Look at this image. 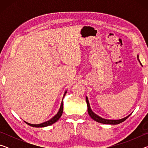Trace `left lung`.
Masks as SVG:
<instances>
[{
	"instance_id": "left-lung-1",
	"label": "left lung",
	"mask_w": 148,
	"mask_h": 148,
	"mask_svg": "<svg viewBox=\"0 0 148 148\" xmlns=\"http://www.w3.org/2000/svg\"><path fill=\"white\" fill-rule=\"evenodd\" d=\"M137 58H138V61H139L140 64H141V66H142V64H141V62H140V60H139V56L138 55H137ZM86 102H87V112H88V114L89 115V116L91 117V118L95 120V121H96L99 123H103V124H108V125H117V124H119L123 122L125 120H126L128 117L130 116V115H129L128 116L124 117V118L121 119H104V118H102V117H100L98 115H97L96 114H95L93 112H92V110H91V107H90V104H89V100L88 98H87V97H86Z\"/></svg>"
}]
</instances>
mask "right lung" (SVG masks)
Here are the masks:
<instances>
[{
    "instance_id": "1",
    "label": "right lung",
    "mask_w": 148,
    "mask_h": 148,
    "mask_svg": "<svg viewBox=\"0 0 148 148\" xmlns=\"http://www.w3.org/2000/svg\"><path fill=\"white\" fill-rule=\"evenodd\" d=\"M66 92H67V91H65L64 95H63V97H62V100H63L65 95H66ZM62 100L61 106H60V108L58 112H57V113L53 117H52V118L48 120V121H45L44 123H40V124H31V123H27L25 121H24L25 122L27 125H30V126L33 127H45L47 126H49V125L55 123L58 121L62 114V110H63V101H62Z\"/></svg>"
}]
</instances>
